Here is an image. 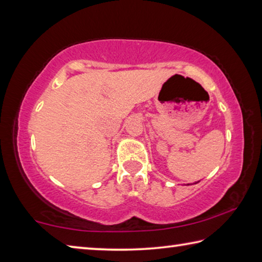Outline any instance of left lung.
Segmentation results:
<instances>
[{
	"mask_svg": "<svg viewBox=\"0 0 262 262\" xmlns=\"http://www.w3.org/2000/svg\"><path fill=\"white\" fill-rule=\"evenodd\" d=\"M198 183H199V181H198ZM198 183H195V184H198Z\"/></svg>",
	"mask_w": 262,
	"mask_h": 262,
	"instance_id": "8db88e82",
	"label": "left lung"
}]
</instances>
